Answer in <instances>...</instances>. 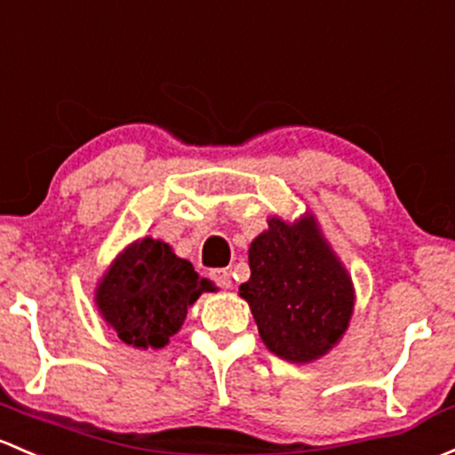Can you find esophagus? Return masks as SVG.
<instances>
[{
    "mask_svg": "<svg viewBox=\"0 0 455 455\" xmlns=\"http://www.w3.org/2000/svg\"><path fill=\"white\" fill-rule=\"evenodd\" d=\"M212 281L218 288L222 290H228L233 285L231 281V272L227 270V267H218V270H212Z\"/></svg>",
    "mask_w": 455,
    "mask_h": 455,
    "instance_id": "1",
    "label": "esophagus"
}]
</instances>
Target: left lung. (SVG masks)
Here are the masks:
<instances>
[{
    "label": "left lung",
    "mask_w": 455,
    "mask_h": 455,
    "mask_svg": "<svg viewBox=\"0 0 455 455\" xmlns=\"http://www.w3.org/2000/svg\"><path fill=\"white\" fill-rule=\"evenodd\" d=\"M248 266L240 294L275 355L300 364L340 340L353 314V285L312 218L294 227L270 218L251 243Z\"/></svg>",
    "instance_id": "obj_1"
}]
</instances>
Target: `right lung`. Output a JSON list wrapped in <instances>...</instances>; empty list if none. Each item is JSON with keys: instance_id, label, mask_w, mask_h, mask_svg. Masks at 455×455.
<instances>
[{"instance_id": "1", "label": "right lung", "mask_w": 455, "mask_h": 455, "mask_svg": "<svg viewBox=\"0 0 455 455\" xmlns=\"http://www.w3.org/2000/svg\"><path fill=\"white\" fill-rule=\"evenodd\" d=\"M189 261L159 240L132 243L100 283L95 303L119 340L161 348L183 324L188 307L207 290Z\"/></svg>"}]
</instances>
